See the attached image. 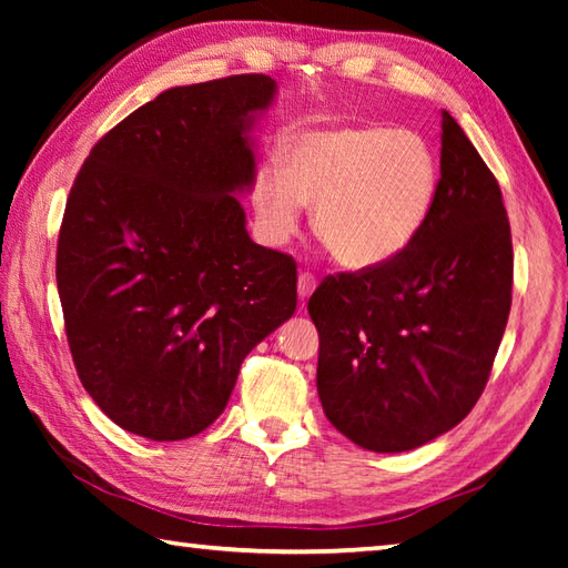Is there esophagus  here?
Instances as JSON below:
<instances>
[{
  "label": "esophagus",
  "instance_id": "1",
  "mask_svg": "<svg viewBox=\"0 0 568 568\" xmlns=\"http://www.w3.org/2000/svg\"><path fill=\"white\" fill-rule=\"evenodd\" d=\"M315 287H317L315 275H312V273H300V277H297V295H300V300H307L312 293H315Z\"/></svg>",
  "mask_w": 568,
  "mask_h": 568
}]
</instances>
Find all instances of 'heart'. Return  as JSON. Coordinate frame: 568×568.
<instances>
[{"mask_svg":"<svg viewBox=\"0 0 568 568\" xmlns=\"http://www.w3.org/2000/svg\"><path fill=\"white\" fill-rule=\"evenodd\" d=\"M439 190L429 143L385 124H342L300 134L283 171L261 168L251 204L258 232L283 246L297 232L303 204L315 207V234L348 271L390 263L425 226Z\"/></svg>","mask_w":568,"mask_h":568,"instance_id":"obj_1","label":"heart"}]
</instances>
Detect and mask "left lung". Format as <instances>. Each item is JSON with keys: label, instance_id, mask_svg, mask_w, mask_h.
Returning <instances> with one entry per match:
<instances>
[{"label": "left lung", "instance_id": "8db88e82", "mask_svg": "<svg viewBox=\"0 0 568 568\" xmlns=\"http://www.w3.org/2000/svg\"><path fill=\"white\" fill-rule=\"evenodd\" d=\"M439 173L427 222L400 256L327 277L307 303L324 415L368 452H409L456 427L508 324L510 222L498 180L449 112Z\"/></svg>", "mask_w": 568, "mask_h": 568}]
</instances>
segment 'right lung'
<instances>
[{
  "mask_svg": "<svg viewBox=\"0 0 568 568\" xmlns=\"http://www.w3.org/2000/svg\"><path fill=\"white\" fill-rule=\"evenodd\" d=\"M275 94L268 75L165 90L98 141L70 190L55 258L70 354L139 437L207 429L251 348L295 312V261L253 244L239 202Z\"/></svg>",
  "mask_w": 568,
  "mask_h": 568,
  "instance_id": "1",
  "label": "right lung"
}]
</instances>
